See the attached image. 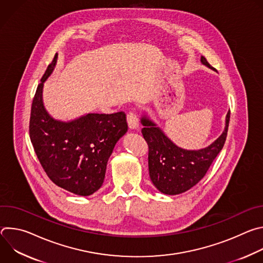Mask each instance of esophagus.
I'll use <instances>...</instances> for the list:
<instances>
[{
	"label": "esophagus",
	"instance_id": "34e87169",
	"mask_svg": "<svg viewBox=\"0 0 263 263\" xmlns=\"http://www.w3.org/2000/svg\"><path fill=\"white\" fill-rule=\"evenodd\" d=\"M127 122H128V126H129L130 129L138 128V125H139L138 124V118L133 111H130L129 114L127 115Z\"/></svg>",
	"mask_w": 263,
	"mask_h": 263
}]
</instances>
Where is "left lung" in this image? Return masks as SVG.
<instances>
[{"instance_id": "left-lung-1", "label": "left lung", "mask_w": 263, "mask_h": 263, "mask_svg": "<svg viewBox=\"0 0 263 263\" xmlns=\"http://www.w3.org/2000/svg\"><path fill=\"white\" fill-rule=\"evenodd\" d=\"M201 62L215 70L205 57ZM230 111L221 135L207 147L185 149L176 145L146 117L141 118V133L148 145V173L156 189L164 195H179L191 190L204 178L227 138Z\"/></svg>"}]
</instances>
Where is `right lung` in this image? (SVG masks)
I'll list each match as a JSON object with an SVG mask.
<instances>
[{
  "instance_id": "right-lung-1",
  "label": "right lung",
  "mask_w": 263,
  "mask_h": 263,
  "mask_svg": "<svg viewBox=\"0 0 263 263\" xmlns=\"http://www.w3.org/2000/svg\"><path fill=\"white\" fill-rule=\"evenodd\" d=\"M57 57L49 64L32 102L30 139L48 177L61 189L87 197L102 186L108 159L128 131L126 115L88 114L69 122L53 119L44 106L43 88Z\"/></svg>"
}]
</instances>
